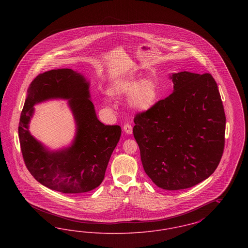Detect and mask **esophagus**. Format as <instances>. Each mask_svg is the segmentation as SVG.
Segmentation results:
<instances>
[{
  "mask_svg": "<svg viewBox=\"0 0 248 248\" xmlns=\"http://www.w3.org/2000/svg\"><path fill=\"white\" fill-rule=\"evenodd\" d=\"M123 128H124V131L127 135H131V134L133 133V127H132V125L129 124H125Z\"/></svg>",
  "mask_w": 248,
  "mask_h": 248,
  "instance_id": "1",
  "label": "esophagus"
}]
</instances>
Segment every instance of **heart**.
<instances>
[{"mask_svg":"<svg viewBox=\"0 0 248 248\" xmlns=\"http://www.w3.org/2000/svg\"><path fill=\"white\" fill-rule=\"evenodd\" d=\"M111 96H126L127 106L137 112H146L158 103L161 90L156 80L152 77H139L132 74H123L112 79L107 87Z\"/></svg>","mask_w":248,"mask_h":248,"instance_id":"1","label":"heart"}]
</instances>
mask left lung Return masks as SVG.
Wrapping results in <instances>:
<instances>
[{
    "instance_id": "left-lung-1",
    "label": "left lung",
    "mask_w": 248,
    "mask_h": 248,
    "mask_svg": "<svg viewBox=\"0 0 248 248\" xmlns=\"http://www.w3.org/2000/svg\"><path fill=\"white\" fill-rule=\"evenodd\" d=\"M173 93L139 113L133 133L146 174L159 188L188 189L210 177L223 154L224 108L209 73L169 75Z\"/></svg>"
}]
</instances>
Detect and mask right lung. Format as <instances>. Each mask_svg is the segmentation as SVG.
<instances>
[{"label":"right lung","mask_w":248,"mask_h":248,"mask_svg":"<svg viewBox=\"0 0 248 248\" xmlns=\"http://www.w3.org/2000/svg\"><path fill=\"white\" fill-rule=\"evenodd\" d=\"M89 86L83 74L71 69L46 71L31 83L21 112L18 137L25 165L38 182L62 193L79 194L98 187L121 138L119 125H105L97 119ZM51 99L69 100L77 125L71 145L57 151L49 150L28 130L34 106Z\"/></svg>","instance_id":"1"}]
</instances>
